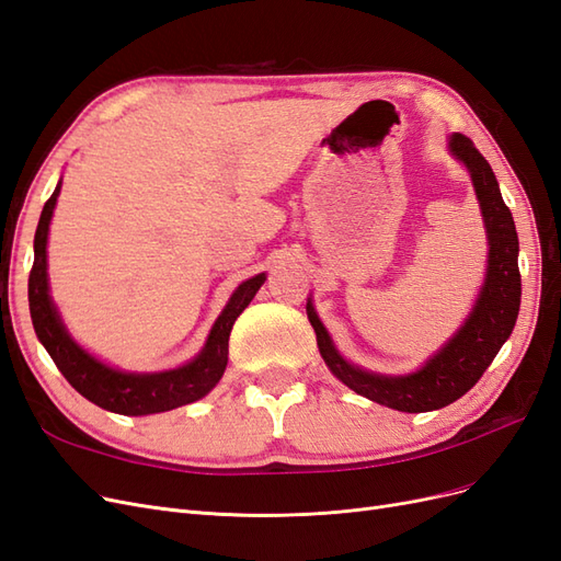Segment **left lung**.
<instances>
[{
  "instance_id": "obj_1",
  "label": "left lung",
  "mask_w": 561,
  "mask_h": 561,
  "mask_svg": "<svg viewBox=\"0 0 561 561\" xmlns=\"http://www.w3.org/2000/svg\"><path fill=\"white\" fill-rule=\"evenodd\" d=\"M447 147L449 154L461 161L470 173L489 245L484 283L463 325L410 375H381V371H369L348 363L322 325L313 301H307L318 351L332 375L358 396L410 414L447 407L480 381L484 369L496 358L507 336L513 334L522 299L517 229L513 213L503 203L496 175L466 135H449Z\"/></svg>"
}]
</instances>
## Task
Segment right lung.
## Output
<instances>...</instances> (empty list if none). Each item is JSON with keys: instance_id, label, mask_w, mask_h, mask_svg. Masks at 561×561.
<instances>
[{"instance_id": "right-lung-1", "label": "right lung", "mask_w": 561, "mask_h": 561, "mask_svg": "<svg viewBox=\"0 0 561 561\" xmlns=\"http://www.w3.org/2000/svg\"><path fill=\"white\" fill-rule=\"evenodd\" d=\"M60 186L62 178L56 184V192L44 203L39 217L35 233V264H32L30 271L27 299L32 325H35L42 346L54 358L56 367L62 371V377L93 404L124 416L171 412L175 407L206 398L227 369L229 334L233 322L245 311L252 297L257 295L266 280V274L252 276L236 287L227 307L210 328L206 344H203L198 355H194L190 363L163 371H126L112 367L75 342L72 334L65 328L58 307L50 299L46 243Z\"/></svg>"}]
</instances>
